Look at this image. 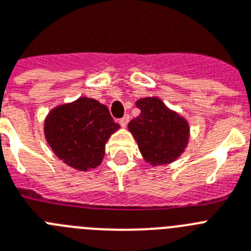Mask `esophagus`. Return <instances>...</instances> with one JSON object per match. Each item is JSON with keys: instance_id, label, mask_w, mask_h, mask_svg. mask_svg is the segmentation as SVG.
Wrapping results in <instances>:
<instances>
[{"instance_id": "obj_1", "label": "esophagus", "mask_w": 251, "mask_h": 251, "mask_svg": "<svg viewBox=\"0 0 251 251\" xmlns=\"http://www.w3.org/2000/svg\"><path fill=\"white\" fill-rule=\"evenodd\" d=\"M128 121H130V116H128V115H125L123 119H120V125L123 126V127H126L128 124Z\"/></svg>"}]
</instances>
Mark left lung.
<instances>
[{
    "mask_svg": "<svg viewBox=\"0 0 251 251\" xmlns=\"http://www.w3.org/2000/svg\"><path fill=\"white\" fill-rule=\"evenodd\" d=\"M140 115L128 124L141 155L151 165L174 162L188 144V124L156 97L136 102Z\"/></svg>",
    "mask_w": 251,
    "mask_h": 251,
    "instance_id": "8db88e82",
    "label": "left lung"
}]
</instances>
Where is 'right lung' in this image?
I'll return each instance as SVG.
<instances>
[{"mask_svg": "<svg viewBox=\"0 0 251 251\" xmlns=\"http://www.w3.org/2000/svg\"><path fill=\"white\" fill-rule=\"evenodd\" d=\"M119 127L104 104L80 97L54 108L45 120L44 132L58 158L86 172L101 164L106 141Z\"/></svg>", "mask_w": 251, "mask_h": 251, "instance_id": "add662e5", "label": "right lung"}]
</instances>
